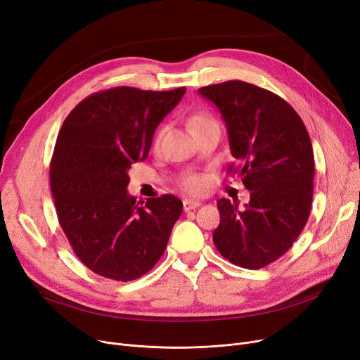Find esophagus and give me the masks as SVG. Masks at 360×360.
Listing matches in <instances>:
<instances>
[{"label":"esophagus","mask_w":360,"mask_h":360,"mask_svg":"<svg viewBox=\"0 0 360 360\" xmlns=\"http://www.w3.org/2000/svg\"><path fill=\"white\" fill-rule=\"evenodd\" d=\"M184 210L185 212H191V210H195L198 209V207L201 205L200 201H194V200H184Z\"/></svg>","instance_id":"esophagus-1"}]
</instances>
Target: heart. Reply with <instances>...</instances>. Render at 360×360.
<instances>
[{"label":"heart","mask_w":360,"mask_h":360,"mask_svg":"<svg viewBox=\"0 0 360 360\" xmlns=\"http://www.w3.org/2000/svg\"><path fill=\"white\" fill-rule=\"evenodd\" d=\"M210 121H214L209 113H195V115L190 120V125L191 127H195L198 124H204V122H210ZM160 134H162V129L158 132V136L155 139L156 143H159L160 140ZM182 186L184 190L186 193H190L191 195H202L207 193V190H209L210 186V178L205 176V175H201V174H188L182 178Z\"/></svg>","instance_id":"obj_1"}]
</instances>
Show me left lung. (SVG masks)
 Instances as JSON below:
<instances>
[{"mask_svg": "<svg viewBox=\"0 0 360 360\" xmlns=\"http://www.w3.org/2000/svg\"><path fill=\"white\" fill-rule=\"evenodd\" d=\"M213 102L228 127L229 166L250 202L217 201L220 224L213 233L217 251L235 266L258 270L285 255L309 219L315 162L311 139L296 110L277 94L231 80L198 89Z\"/></svg>", "mask_w": 360, "mask_h": 360, "instance_id": "8db88e82", "label": "left lung"}]
</instances>
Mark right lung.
I'll list each match as a JSON object with an SVG mask.
<instances>
[{"label": "right lung", "mask_w": 360, "mask_h": 360, "mask_svg": "<svg viewBox=\"0 0 360 360\" xmlns=\"http://www.w3.org/2000/svg\"><path fill=\"white\" fill-rule=\"evenodd\" d=\"M184 93L112 87L65 118L51 159V191L74 254L93 273L131 281L163 255L182 201L165 194L136 202L127 193L128 169L147 158L158 125Z\"/></svg>", "instance_id": "1"}]
</instances>
